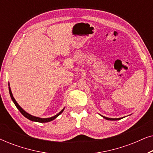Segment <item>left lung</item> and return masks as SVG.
Here are the masks:
<instances>
[{
    "label": "left lung",
    "instance_id": "left-lung-1",
    "mask_svg": "<svg viewBox=\"0 0 153 153\" xmlns=\"http://www.w3.org/2000/svg\"><path fill=\"white\" fill-rule=\"evenodd\" d=\"M102 117L104 119H106V120H120V119H121L122 118H107V117H105V116H102Z\"/></svg>",
    "mask_w": 153,
    "mask_h": 153
}]
</instances>
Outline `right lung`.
I'll use <instances>...</instances> for the list:
<instances>
[{
  "mask_svg": "<svg viewBox=\"0 0 153 153\" xmlns=\"http://www.w3.org/2000/svg\"><path fill=\"white\" fill-rule=\"evenodd\" d=\"M8 85H9V92H10V97H11V99H12V101H13L14 104H15V106H16V108H17L18 109H19V111H20L21 113H22V114L23 115V116H24V117H26V118L29 119V120H30L35 121V122H38V123H48V122H50V121H52L53 120H54V119H55V118H57V117H58V116H59L60 114H62V111H63L64 109H65V108H64L63 109H62V110L61 111H60L59 113H58V114H56V116H53V117H51V118H38V117L33 116H32V115L29 114H28V113H27V112L25 111H24V109H23V108H22V107H21V106H20L19 105L18 103H17V102H16V101L15 100V99H14V98L13 95H12V91H11V89H10V83H9V84H8Z\"/></svg>",
  "mask_w": 153,
  "mask_h": 153,
  "instance_id": "right-lung-1",
  "label": "right lung"
}]
</instances>
